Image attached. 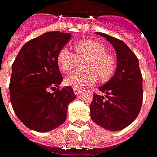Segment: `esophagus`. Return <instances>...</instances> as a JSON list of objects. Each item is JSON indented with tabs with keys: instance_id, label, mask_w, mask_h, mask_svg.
Wrapping results in <instances>:
<instances>
[{
	"instance_id": "esophagus-1",
	"label": "esophagus",
	"mask_w": 157,
	"mask_h": 157,
	"mask_svg": "<svg viewBox=\"0 0 157 157\" xmlns=\"http://www.w3.org/2000/svg\"><path fill=\"white\" fill-rule=\"evenodd\" d=\"M73 90H74V93L75 94V95H76V96H78L79 94L82 93V90H81V89H79V88H77V87H74V88H73Z\"/></svg>"
}]
</instances>
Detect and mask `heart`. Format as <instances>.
Segmentation results:
<instances>
[{
	"instance_id": "heart-1",
	"label": "heart",
	"mask_w": 157,
	"mask_h": 157,
	"mask_svg": "<svg viewBox=\"0 0 157 157\" xmlns=\"http://www.w3.org/2000/svg\"><path fill=\"white\" fill-rule=\"evenodd\" d=\"M75 54L68 48L61 49L56 56V63L63 72L70 73L75 70L77 60H87L85 73L70 75L65 78L66 85L73 87L90 86L98 79L101 82L108 81L115 73L117 60L113 55L106 52V48L95 40L82 41L75 46Z\"/></svg>"
}]
</instances>
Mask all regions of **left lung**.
<instances>
[{
  "label": "left lung",
  "instance_id": "left-lung-1",
  "mask_svg": "<svg viewBox=\"0 0 157 157\" xmlns=\"http://www.w3.org/2000/svg\"><path fill=\"white\" fill-rule=\"evenodd\" d=\"M114 47L117 69L113 77L99 87L105 95L94 94L90 104L91 119L109 131H120L132 124L140 112L143 102V77L138 59L121 40L96 33Z\"/></svg>",
  "mask_w": 157,
  "mask_h": 157
}]
</instances>
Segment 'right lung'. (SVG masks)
Segmentation results:
<instances>
[{
    "label": "right lung",
    "mask_w": 157,
    "mask_h": 157,
    "mask_svg": "<svg viewBox=\"0 0 157 157\" xmlns=\"http://www.w3.org/2000/svg\"><path fill=\"white\" fill-rule=\"evenodd\" d=\"M70 38L71 34L60 32L42 34L25 43L12 65V106L31 130L46 132L60 126L66 120L68 105L76 97L70 87L49 92L63 81L56 56Z\"/></svg>",
    "instance_id": "1"
}]
</instances>
